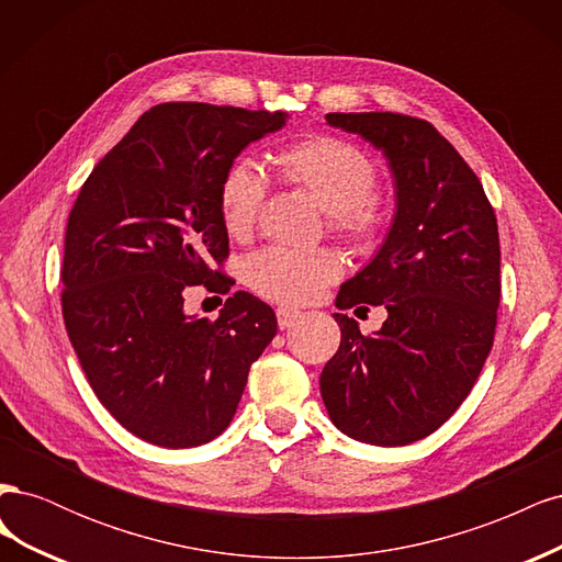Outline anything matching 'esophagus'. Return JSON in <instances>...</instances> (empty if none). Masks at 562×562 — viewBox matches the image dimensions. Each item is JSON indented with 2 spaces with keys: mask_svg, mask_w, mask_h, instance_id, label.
<instances>
[{
  "mask_svg": "<svg viewBox=\"0 0 562 562\" xmlns=\"http://www.w3.org/2000/svg\"><path fill=\"white\" fill-rule=\"evenodd\" d=\"M300 318H302V312H297V310H291V307H279L277 310V321H279V328L281 330H288V328L297 326Z\"/></svg>",
  "mask_w": 562,
  "mask_h": 562,
  "instance_id": "obj_1",
  "label": "esophagus"
}]
</instances>
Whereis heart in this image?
<instances>
[{
    "instance_id": "1",
    "label": "heart",
    "mask_w": 562,
    "mask_h": 562,
    "mask_svg": "<svg viewBox=\"0 0 562 562\" xmlns=\"http://www.w3.org/2000/svg\"><path fill=\"white\" fill-rule=\"evenodd\" d=\"M279 173L307 192L328 225L345 239L368 246L386 225L384 199L372 192L375 164L361 147L335 135H310L277 151ZM265 203V180L248 161L227 168L220 182V217L236 241L252 234ZM342 277V258L333 248L265 250L248 262V283L255 293L281 304H310Z\"/></svg>"
}]
</instances>
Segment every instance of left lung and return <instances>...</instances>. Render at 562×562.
<instances>
[{"label": "left lung", "instance_id": "1", "mask_svg": "<svg viewBox=\"0 0 562 562\" xmlns=\"http://www.w3.org/2000/svg\"><path fill=\"white\" fill-rule=\"evenodd\" d=\"M326 122L384 151L396 215L375 258L335 302L339 310L384 304L389 316L363 335L353 318L333 314L342 339L321 372V396L342 434L407 446L462 405L495 342L497 217L469 164L424 119L330 112Z\"/></svg>", "mask_w": 562, "mask_h": 562}]
</instances>
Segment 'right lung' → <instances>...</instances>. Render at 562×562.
Listing matches in <instances>:
<instances>
[{"instance_id":"right-lung-1","label":"right lung","mask_w":562,"mask_h":562,"mask_svg":"<svg viewBox=\"0 0 562 562\" xmlns=\"http://www.w3.org/2000/svg\"><path fill=\"white\" fill-rule=\"evenodd\" d=\"M285 116L155 105L98 161L67 217V337L98 401L151 446L194 448L223 434L277 335L274 310L250 293L227 297L215 321L187 316L182 293H229L220 182Z\"/></svg>"}]
</instances>
